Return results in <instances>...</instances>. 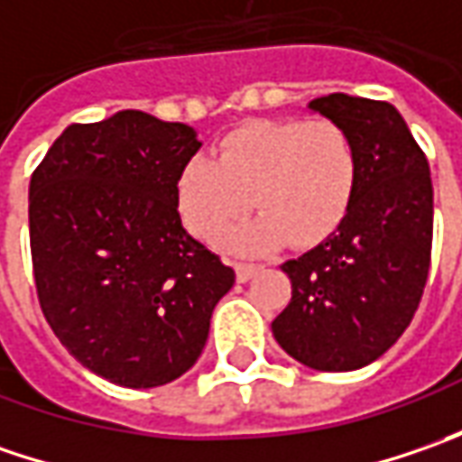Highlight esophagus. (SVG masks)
Returning a JSON list of instances; mask_svg holds the SVG:
<instances>
[{
  "instance_id": "obj_1",
  "label": "esophagus",
  "mask_w": 462,
  "mask_h": 462,
  "mask_svg": "<svg viewBox=\"0 0 462 462\" xmlns=\"http://www.w3.org/2000/svg\"><path fill=\"white\" fill-rule=\"evenodd\" d=\"M257 273H259L257 264H246V262H239V264H236V280H239V282L252 280V277L257 275Z\"/></svg>"
}]
</instances>
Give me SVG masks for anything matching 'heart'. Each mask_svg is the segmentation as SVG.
<instances>
[{"label":"heart","instance_id":"b5f03b06","mask_svg":"<svg viewBox=\"0 0 462 462\" xmlns=\"http://www.w3.org/2000/svg\"><path fill=\"white\" fill-rule=\"evenodd\" d=\"M357 149L327 117L257 120L226 135L216 159L192 156L174 200L189 234L213 241L252 205L259 216L218 239L234 254H264L285 241L313 246L339 228L357 187Z\"/></svg>","mask_w":462,"mask_h":462}]
</instances>
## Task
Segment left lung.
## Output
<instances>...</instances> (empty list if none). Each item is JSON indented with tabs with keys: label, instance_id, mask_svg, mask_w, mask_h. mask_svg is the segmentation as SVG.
<instances>
[{
	"label": "left lung",
	"instance_id": "8db88e82",
	"mask_svg": "<svg viewBox=\"0 0 462 462\" xmlns=\"http://www.w3.org/2000/svg\"><path fill=\"white\" fill-rule=\"evenodd\" d=\"M309 110L345 128L360 171L339 228L282 264L293 298L273 334L300 365L345 373L378 360L414 319L432 254V177L393 105L337 92Z\"/></svg>",
	"mask_w": 462,
	"mask_h": 462
}]
</instances>
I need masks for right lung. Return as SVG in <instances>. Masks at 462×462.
Instances as JSON below:
<instances>
[{
	"mask_svg": "<svg viewBox=\"0 0 462 462\" xmlns=\"http://www.w3.org/2000/svg\"><path fill=\"white\" fill-rule=\"evenodd\" d=\"M200 146L185 123L120 110L69 125L32 171L30 252L45 321L116 385L185 375L234 288V270L187 234L174 200Z\"/></svg>",
	"mask_w": 462,
	"mask_h": 462,
	"instance_id": "obj_1",
	"label": "right lung"
}]
</instances>
